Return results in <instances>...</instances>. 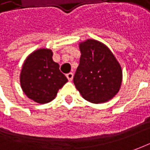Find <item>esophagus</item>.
Returning a JSON list of instances; mask_svg holds the SVG:
<instances>
[{"label": "esophagus", "instance_id": "1", "mask_svg": "<svg viewBox=\"0 0 150 150\" xmlns=\"http://www.w3.org/2000/svg\"><path fill=\"white\" fill-rule=\"evenodd\" d=\"M66 77L67 78V79H68L69 81H72V78H73V73H72V72H69V73L67 74Z\"/></svg>", "mask_w": 150, "mask_h": 150}]
</instances>
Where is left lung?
<instances>
[{
  "instance_id": "left-lung-1",
  "label": "left lung",
  "mask_w": 150,
  "mask_h": 150,
  "mask_svg": "<svg viewBox=\"0 0 150 150\" xmlns=\"http://www.w3.org/2000/svg\"><path fill=\"white\" fill-rule=\"evenodd\" d=\"M80 62L73 83L84 99L105 103L118 93L122 68L109 48L98 41L88 39L79 44Z\"/></svg>"
}]
</instances>
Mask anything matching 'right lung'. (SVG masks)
<instances>
[{"instance_id":"add662e5","label":"right lung","mask_w":150,"mask_h":150,"mask_svg":"<svg viewBox=\"0 0 150 150\" xmlns=\"http://www.w3.org/2000/svg\"><path fill=\"white\" fill-rule=\"evenodd\" d=\"M52 50L46 48L33 52L24 62L21 72L22 91L38 103L53 100L58 90L67 82L58 63L52 60Z\"/></svg>"}]
</instances>
